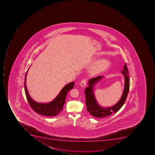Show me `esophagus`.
Instances as JSON below:
<instances>
[{"mask_svg":"<svg viewBox=\"0 0 155 155\" xmlns=\"http://www.w3.org/2000/svg\"><path fill=\"white\" fill-rule=\"evenodd\" d=\"M86 83V79H83V80H82L81 81V82L80 84H81V86L82 88H84V87H85Z\"/></svg>","mask_w":155,"mask_h":155,"instance_id":"obj_1","label":"esophagus"}]
</instances>
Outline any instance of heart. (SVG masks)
I'll return each instance as SVG.
<instances>
[{"label":"heart","instance_id":"heart-1","mask_svg":"<svg viewBox=\"0 0 155 155\" xmlns=\"http://www.w3.org/2000/svg\"><path fill=\"white\" fill-rule=\"evenodd\" d=\"M110 62L107 59H102L98 61L91 69V73L97 74L100 72L105 71L110 66Z\"/></svg>","mask_w":155,"mask_h":155}]
</instances>
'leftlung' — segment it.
<instances>
[{
	"label": "left lung",
	"mask_w": 155,
	"mask_h": 155,
	"mask_svg": "<svg viewBox=\"0 0 155 155\" xmlns=\"http://www.w3.org/2000/svg\"><path fill=\"white\" fill-rule=\"evenodd\" d=\"M122 73L124 74V87L123 93L119 101L111 107H103L100 106L97 102L94 95V85L104 77L102 76H98L94 78H91L89 80L88 82L89 86L86 88L84 93L86 96L87 109L92 116L98 118L107 117L112 113H115L118 111L123 106L128 94L130 85L128 71L126 64L124 66V70L122 71Z\"/></svg>",
	"instance_id": "obj_1"
}]
</instances>
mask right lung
Returning a JSON list of instances; mask_svg holds the SVG:
<instances>
[{"mask_svg": "<svg viewBox=\"0 0 155 155\" xmlns=\"http://www.w3.org/2000/svg\"><path fill=\"white\" fill-rule=\"evenodd\" d=\"M29 69V68H28ZM28 69L26 72L25 78L24 87L26 97L30 106L37 114L46 116H54L60 113L63 109L65 102L67 93L74 87V82H72L65 86L61 91L59 94L52 101L48 103L36 102L31 98L27 90L26 86V77Z\"/></svg>", "mask_w": 155, "mask_h": 155, "instance_id": "obj_1", "label": "right lung"}]
</instances>
